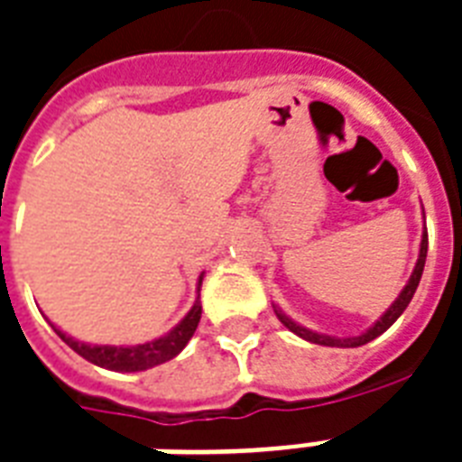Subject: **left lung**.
Returning <instances> with one entry per match:
<instances>
[{
  "mask_svg": "<svg viewBox=\"0 0 462 462\" xmlns=\"http://www.w3.org/2000/svg\"><path fill=\"white\" fill-rule=\"evenodd\" d=\"M427 245H430V239H427V227H424V235H422V245H420V259H417V266L415 271H412V275H410L408 285L402 288V292L398 295V300H395L391 307H388V311L383 316H381L379 321L374 323L372 328L366 330V333H362L359 337H330V336H321V333H314V330L304 328V326H300V323H295L292 319H288L285 314H281L278 309H275V314H278V319L282 321V326H288L295 336L304 337V340H309V343H316V345H328V347H359V345L369 343V340H374V337H379L383 330H388L391 326L395 323V319L408 309L410 300H412V295H415L417 285H420V278H422V271H424V261H427Z\"/></svg>",
  "mask_w": 462,
  "mask_h": 462,
  "instance_id": "obj_1",
  "label": "left lung"
}]
</instances>
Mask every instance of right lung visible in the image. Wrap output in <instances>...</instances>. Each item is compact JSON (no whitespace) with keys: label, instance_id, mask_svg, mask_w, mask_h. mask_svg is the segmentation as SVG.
<instances>
[{"label":"right lung","instance_id":"1","mask_svg":"<svg viewBox=\"0 0 462 462\" xmlns=\"http://www.w3.org/2000/svg\"><path fill=\"white\" fill-rule=\"evenodd\" d=\"M201 281L203 278H199V288H201ZM199 321H201V304L196 302L194 307H191V311H189L167 336L143 345H129V347L86 345L74 340V337H69L67 333H61V330L54 328V326L52 328L57 330V336H60L71 350L79 352L83 359H88L93 365L103 366V369H110V372H143V369H151V366L162 365L167 359L177 357V355L184 350V345L191 340Z\"/></svg>","mask_w":462,"mask_h":462}]
</instances>
